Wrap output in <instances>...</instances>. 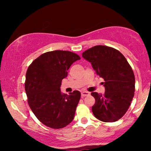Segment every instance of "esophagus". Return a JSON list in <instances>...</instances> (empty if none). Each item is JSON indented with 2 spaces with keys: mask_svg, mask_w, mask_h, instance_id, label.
<instances>
[{
  "mask_svg": "<svg viewBox=\"0 0 151 151\" xmlns=\"http://www.w3.org/2000/svg\"><path fill=\"white\" fill-rule=\"evenodd\" d=\"M89 94H90V93L88 91H82L81 93V96H82V97H85V96H88Z\"/></svg>",
  "mask_w": 151,
  "mask_h": 151,
  "instance_id": "esophagus-1",
  "label": "esophagus"
}]
</instances>
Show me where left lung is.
Masks as SVG:
<instances>
[{"label": "left lung", "mask_w": 151, "mask_h": 151, "mask_svg": "<svg viewBox=\"0 0 151 151\" xmlns=\"http://www.w3.org/2000/svg\"><path fill=\"white\" fill-rule=\"evenodd\" d=\"M97 75L104 80V94L92 92L96 102L92 111L104 122L118 120L129 108L135 92V76L125 57L117 49L97 45L82 53Z\"/></svg>", "instance_id": "8db88e82"}]
</instances>
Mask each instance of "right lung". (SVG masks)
Listing matches in <instances>:
<instances>
[{"label": "right lung", "mask_w": 151, "mask_h": 151, "mask_svg": "<svg viewBox=\"0 0 151 151\" xmlns=\"http://www.w3.org/2000/svg\"><path fill=\"white\" fill-rule=\"evenodd\" d=\"M78 55L68 51L45 53L32 62L26 73L24 84L28 104L36 117L51 129H62L74 118L80 92L69 95L60 91L62 80Z\"/></svg>", "instance_id": "add662e5"}]
</instances>
